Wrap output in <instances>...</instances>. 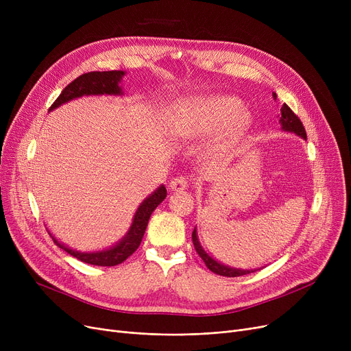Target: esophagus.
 Returning a JSON list of instances; mask_svg holds the SVG:
<instances>
[{
    "mask_svg": "<svg viewBox=\"0 0 351 351\" xmlns=\"http://www.w3.org/2000/svg\"><path fill=\"white\" fill-rule=\"evenodd\" d=\"M169 188L171 191H175V192H180V191H185L189 188V178L186 176H176L171 180L169 183Z\"/></svg>",
    "mask_w": 351,
    "mask_h": 351,
    "instance_id": "34e87169",
    "label": "esophagus"
}]
</instances>
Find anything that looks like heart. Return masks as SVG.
<instances>
[{
    "mask_svg": "<svg viewBox=\"0 0 351 351\" xmlns=\"http://www.w3.org/2000/svg\"><path fill=\"white\" fill-rule=\"evenodd\" d=\"M243 102L229 95H208L180 104L172 114V132L193 138L215 131L228 123V138H236L245 132L250 118L247 114H239Z\"/></svg>",
    "mask_w": 351,
    "mask_h": 351,
    "instance_id": "heart-1",
    "label": "heart"
}]
</instances>
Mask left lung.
Here are the masks:
<instances>
[{
    "label": "left lung",
    "instance_id": "left-lung-1",
    "mask_svg": "<svg viewBox=\"0 0 351 351\" xmlns=\"http://www.w3.org/2000/svg\"><path fill=\"white\" fill-rule=\"evenodd\" d=\"M273 98L276 101V98H278V95L273 94ZM280 112H282V117H280V123H282V128L285 129V131H289V132H294L296 135L302 136L306 139V129L300 121V118L293 112V110L286 105L283 104L282 108H280ZM192 241H193V246L197 252V254L202 257V261L205 262V265L208 266L209 270H212L213 273L216 274H220V276H228V278H237V276H243V274H249V273H253V270H241V269H232V267H228L225 265H220L217 263L215 259H212V257L202 249L199 241H197V234H196V229L193 230L192 233Z\"/></svg>",
    "mask_w": 351,
    "mask_h": 351
}]
</instances>
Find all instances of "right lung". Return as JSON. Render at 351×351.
I'll list each match as a JSON object with an SVG mask.
<instances>
[{"mask_svg": "<svg viewBox=\"0 0 351 351\" xmlns=\"http://www.w3.org/2000/svg\"><path fill=\"white\" fill-rule=\"evenodd\" d=\"M123 77V71H90L86 73H82L81 77L73 80L71 84H68L60 97L53 101L49 110L58 108L60 105L73 99L80 98L82 95H121L122 89L119 88V82ZM166 197V189L162 185L158 191H155L149 197H146L141 206L138 208L134 222L131 229L126 233V236L122 241L108 250L95 252V253H82L72 250L62 243H60L53 236L52 241L58 247L69 253L71 256L77 257L78 261L94 265V266H117L122 262H125L129 256H131L141 245L143 233L146 230L147 222H149V217L152 212L159 206L160 202ZM51 234V233H49Z\"/></svg>", "mask_w": 351, "mask_h": 351, "instance_id": "right-lung-1", "label": "right lung"}]
</instances>
